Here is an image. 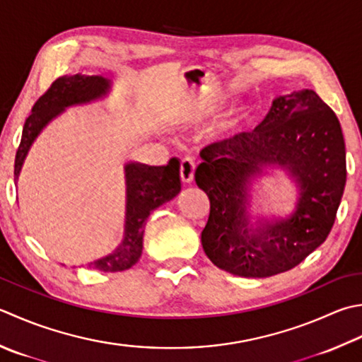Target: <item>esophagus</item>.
Listing matches in <instances>:
<instances>
[{
	"label": "esophagus",
	"mask_w": 362,
	"mask_h": 362,
	"mask_svg": "<svg viewBox=\"0 0 362 362\" xmlns=\"http://www.w3.org/2000/svg\"><path fill=\"white\" fill-rule=\"evenodd\" d=\"M194 174H196V161L191 157L183 158L180 163V179L185 183H191L194 180Z\"/></svg>",
	"instance_id": "obj_1"
}]
</instances>
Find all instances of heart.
Segmentation results:
<instances>
[{
	"instance_id": "heart-1",
	"label": "heart",
	"mask_w": 362,
	"mask_h": 362,
	"mask_svg": "<svg viewBox=\"0 0 362 362\" xmlns=\"http://www.w3.org/2000/svg\"><path fill=\"white\" fill-rule=\"evenodd\" d=\"M219 108V103L216 100H205L199 108H197V116H210Z\"/></svg>"
}]
</instances>
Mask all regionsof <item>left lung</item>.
<instances>
[{"label": "left lung", "mask_w": 362, "mask_h": 362, "mask_svg": "<svg viewBox=\"0 0 362 362\" xmlns=\"http://www.w3.org/2000/svg\"><path fill=\"white\" fill-rule=\"evenodd\" d=\"M196 183L210 199L201 242L211 264L243 278L292 270L331 232L345 180L339 119L313 89L279 95L252 132L202 148ZM265 165L284 167L300 189L286 220L249 228V182Z\"/></svg>", "instance_id": "obj_1"}]
</instances>
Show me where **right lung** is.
Here are the masks:
<instances>
[{
    "instance_id": "right-lung-1",
    "label": "right lung",
    "mask_w": 362,
    "mask_h": 362,
    "mask_svg": "<svg viewBox=\"0 0 362 362\" xmlns=\"http://www.w3.org/2000/svg\"><path fill=\"white\" fill-rule=\"evenodd\" d=\"M111 81L100 75H64L52 83L44 95L34 103L21 133L16 155L13 175L18 179L28 151L42 129L67 106L89 103L108 94ZM127 204L124 240L108 256L89 264L92 270L115 273L132 268L143 252L144 226L152 210L171 201L180 193V163L171 158L166 166H146L141 163H127Z\"/></svg>"
}]
</instances>
